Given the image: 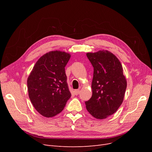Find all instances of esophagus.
Here are the masks:
<instances>
[{
    "label": "esophagus",
    "mask_w": 152,
    "mask_h": 152,
    "mask_svg": "<svg viewBox=\"0 0 152 152\" xmlns=\"http://www.w3.org/2000/svg\"><path fill=\"white\" fill-rule=\"evenodd\" d=\"M79 93H80V90H79V89H76V90L74 91V94H75L76 96L79 94Z\"/></svg>",
    "instance_id": "esophagus-1"
}]
</instances>
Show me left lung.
<instances>
[{"mask_svg":"<svg viewBox=\"0 0 152 152\" xmlns=\"http://www.w3.org/2000/svg\"><path fill=\"white\" fill-rule=\"evenodd\" d=\"M94 68L93 95L85 102L87 111L98 119L116 112L123 102L127 81L118 59L108 50L86 54Z\"/></svg>","mask_w":152,"mask_h":152,"instance_id":"1","label":"left lung"}]
</instances>
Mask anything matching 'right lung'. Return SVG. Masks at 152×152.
Listing matches in <instances>:
<instances>
[{"instance_id": "1", "label": "right lung", "mask_w": 152, "mask_h": 152, "mask_svg": "<svg viewBox=\"0 0 152 152\" xmlns=\"http://www.w3.org/2000/svg\"><path fill=\"white\" fill-rule=\"evenodd\" d=\"M70 56L59 50L45 54L37 61L28 78L30 99L44 117H52L60 113L71 97L65 70Z\"/></svg>"}]
</instances>
